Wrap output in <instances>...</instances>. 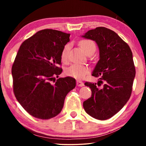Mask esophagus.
I'll return each instance as SVG.
<instances>
[{
    "label": "esophagus",
    "mask_w": 146,
    "mask_h": 146,
    "mask_svg": "<svg viewBox=\"0 0 146 146\" xmlns=\"http://www.w3.org/2000/svg\"><path fill=\"white\" fill-rule=\"evenodd\" d=\"M76 85H77V86H79V87H82L84 84V83L82 82V81L77 80H76Z\"/></svg>",
    "instance_id": "1"
}]
</instances>
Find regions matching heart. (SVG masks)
Returning a JSON list of instances; mask_svg holds the SVG:
<instances>
[{
  "mask_svg": "<svg viewBox=\"0 0 146 146\" xmlns=\"http://www.w3.org/2000/svg\"><path fill=\"white\" fill-rule=\"evenodd\" d=\"M79 44L84 52L87 55H93L95 52L96 48H97L95 42L91 40H88V39H84V40H80ZM70 48L71 46L70 44H66L65 46L64 47L61 53V58L62 61L66 62L68 60ZM88 72L89 68L87 66L78 64H73L66 70V75L75 78H84Z\"/></svg>",
  "mask_w": 146,
  "mask_h": 146,
  "instance_id": "b5f03b06",
  "label": "heart"
}]
</instances>
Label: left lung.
<instances>
[{
  "instance_id": "1",
  "label": "left lung",
  "mask_w": 146,
  "mask_h": 146,
  "mask_svg": "<svg viewBox=\"0 0 146 146\" xmlns=\"http://www.w3.org/2000/svg\"><path fill=\"white\" fill-rule=\"evenodd\" d=\"M96 42L100 59L92 75L100 76L97 84L86 82L91 88V97L83 103L86 112L98 120L112 117L122 109L132 92L135 76L133 53L128 44L118 35L104 27L91 29L82 35Z\"/></svg>"
}]
</instances>
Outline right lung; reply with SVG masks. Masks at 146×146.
<instances>
[{
	"label": "right lung",
	"instance_id": "obj_1",
	"mask_svg": "<svg viewBox=\"0 0 146 146\" xmlns=\"http://www.w3.org/2000/svg\"><path fill=\"white\" fill-rule=\"evenodd\" d=\"M70 34L51 29L40 30L24 41L12 66L15 96L29 115L48 120L62 110L75 79L55 76L62 73L61 53ZM51 81H55L52 84Z\"/></svg>",
	"mask_w": 146,
	"mask_h": 146
}]
</instances>
